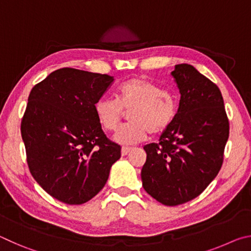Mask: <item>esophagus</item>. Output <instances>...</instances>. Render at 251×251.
<instances>
[{
	"instance_id": "obj_1",
	"label": "esophagus",
	"mask_w": 251,
	"mask_h": 251,
	"mask_svg": "<svg viewBox=\"0 0 251 251\" xmlns=\"http://www.w3.org/2000/svg\"><path fill=\"white\" fill-rule=\"evenodd\" d=\"M130 150H131L130 147H122V155L126 156L130 151Z\"/></svg>"
}]
</instances>
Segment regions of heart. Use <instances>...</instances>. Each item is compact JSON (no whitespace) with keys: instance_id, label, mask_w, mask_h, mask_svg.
<instances>
[{"instance_id":"heart-1","label":"heart","mask_w":251,"mask_h":251,"mask_svg":"<svg viewBox=\"0 0 251 251\" xmlns=\"http://www.w3.org/2000/svg\"><path fill=\"white\" fill-rule=\"evenodd\" d=\"M125 112L131 123L121 127L115 141L123 145L145 141L148 133L160 135L166 130L177 113V103L172 93L144 77H134L120 85L117 100L101 97L95 104V115L101 128H118Z\"/></svg>"}]
</instances>
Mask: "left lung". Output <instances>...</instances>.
Returning a JSON list of instances; mask_svg holds the SVG:
<instances>
[{
	"instance_id": "left-lung-1",
	"label": "left lung",
	"mask_w": 251,
	"mask_h": 251,
	"mask_svg": "<svg viewBox=\"0 0 251 251\" xmlns=\"http://www.w3.org/2000/svg\"><path fill=\"white\" fill-rule=\"evenodd\" d=\"M180 100L158 143L148 144L143 187L157 201L177 206L199 196L217 176L229 137V121L217 85L189 64L172 72Z\"/></svg>"
}]
</instances>
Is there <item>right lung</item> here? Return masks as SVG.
<instances>
[{"mask_svg":"<svg viewBox=\"0 0 251 251\" xmlns=\"http://www.w3.org/2000/svg\"><path fill=\"white\" fill-rule=\"evenodd\" d=\"M113 76L64 67L32 88L21 123L27 165L39 185L57 201L82 205L96 196L121 158L106 137L95 104Z\"/></svg>","mask_w":251,"mask_h":251,"instance_id":"obj_1","label":"right lung"}]
</instances>
